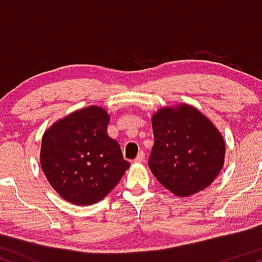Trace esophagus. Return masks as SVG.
<instances>
[{"label":"esophagus","mask_w":262,"mask_h":262,"mask_svg":"<svg viewBox=\"0 0 262 262\" xmlns=\"http://www.w3.org/2000/svg\"><path fill=\"white\" fill-rule=\"evenodd\" d=\"M144 159H145V154H144V151H140L139 154L137 155V158L134 159L135 162H143Z\"/></svg>","instance_id":"1"}]
</instances>
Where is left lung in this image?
Returning a JSON list of instances; mask_svg holds the SVG:
<instances>
[{"label": "left lung", "mask_w": 262, "mask_h": 262, "mask_svg": "<svg viewBox=\"0 0 262 262\" xmlns=\"http://www.w3.org/2000/svg\"><path fill=\"white\" fill-rule=\"evenodd\" d=\"M154 146L149 167L158 181L177 196L206 188L223 167L225 144L200 111L182 104L152 117Z\"/></svg>", "instance_id": "8db88e82"}]
</instances>
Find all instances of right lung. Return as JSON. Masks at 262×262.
Instances as JSON below:
<instances>
[{
  "label": "right lung",
  "mask_w": 262,
  "mask_h": 262,
  "mask_svg": "<svg viewBox=\"0 0 262 262\" xmlns=\"http://www.w3.org/2000/svg\"><path fill=\"white\" fill-rule=\"evenodd\" d=\"M108 122L103 108L91 106L60 119L43 135L41 169L52 187L69 202H98L130 166L118 141L108 137Z\"/></svg>",
  "instance_id": "right-lung-1"
}]
</instances>
